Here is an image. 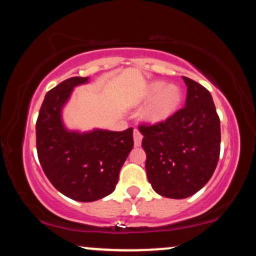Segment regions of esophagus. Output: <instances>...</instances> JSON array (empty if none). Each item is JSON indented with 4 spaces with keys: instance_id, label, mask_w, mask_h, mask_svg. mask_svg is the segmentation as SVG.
I'll return each instance as SVG.
<instances>
[{
    "instance_id": "esophagus-1",
    "label": "esophagus",
    "mask_w": 256,
    "mask_h": 256,
    "mask_svg": "<svg viewBox=\"0 0 256 256\" xmlns=\"http://www.w3.org/2000/svg\"><path fill=\"white\" fill-rule=\"evenodd\" d=\"M142 134H140V131L137 130V128H134V146H140V143H142Z\"/></svg>"
}]
</instances>
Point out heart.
Returning <instances> with one entry per match:
<instances>
[{"mask_svg": "<svg viewBox=\"0 0 256 256\" xmlns=\"http://www.w3.org/2000/svg\"><path fill=\"white\" fill-rule=\"evenodd\" d=\"M182 90L177 85H167L165 82H155L146 88L142 96L143 102L152 100L146 110L152 122H162L178 110L182 102Z\"/></svg>", "mask_w": 256, "mask_h": 256, "instance_id": "heart-1", "label": "heart"}]
</instances>
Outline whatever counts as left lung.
Listing matches in <instances>:
<instances>
[{
    "label": "left lung",
    "mask_w": 256,
    "mask_h": 256,
    "mask_svg": "<svg viewBox=\"0 0 256 256\" xmlns=\"http://www.w3.org/2000/svg\"><path fill=\"white\" fill-rule=\"evenodd\" d=\"M183 108L156 124H140L149 183L158 195L185 198L213 176L220 154V119L210 92L192 79Z\"/></svg>",
    "instance_id": "obj_1"
}]
</instances>
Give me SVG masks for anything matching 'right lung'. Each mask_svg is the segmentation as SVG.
I'll return each mask as SVG.
<instances>
[{
    "label": "right lung",
    "mask_w": 256,
    "mask_h": 256,
    "mask_svg": "<svg viewBox=\"0 0 256 256\" xmlns=\"http://www.w3.org/2000/svg\"><path fill=\"white\" fill-rule=\"evenodd\" d=\"M88 77H72L48 91L36 122L38 160L54 188L67 198L92 202L110 195L134 148V128L79 134L62 124L61 110L73 88Z\"/></svg>",
    "instance_id": "right-lung-1"
}]
</instances>
